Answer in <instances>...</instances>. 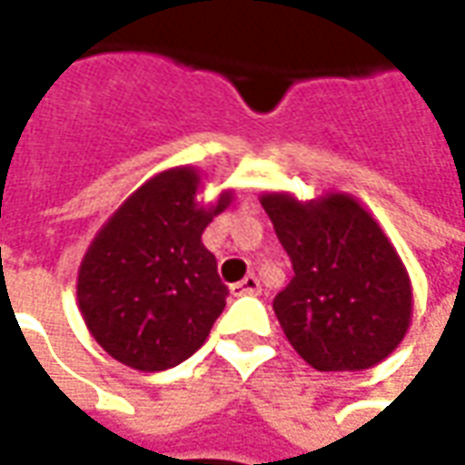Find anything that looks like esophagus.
<instances>
[{
  "mask_svg": "<svg viewBox=\"0 0 465 465\" xmlns=\"http://www.w3.org/2000/svg\"><path fill=\"white\" fill-rule=\"evenodd\" d=\"M259 279L256 276H246V279H242L239 283H232V293L233 296H246V293H259Z\"/></svg>",
  "mask_w": 465,
  "mask_h": 465,
  "instance_id": "1",
  "label": "esophagus"
}]
</instances>
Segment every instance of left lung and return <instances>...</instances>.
Returning a JSON list of instances; mask_svg holds the SVG:
<instances>
[{"mask_svg":"<svg viewBox=\"0 0 465 465\" xmlns=\"http://www.w3.org/2000/svg\"><path fill=\"white\" fill-rule=\"evenodd\" d=\"M293 266L273 312L293 351L316 371H366L409 333L413 286L396 246L346 192L259 196Z\"/></svg>","mask_w":465,"mask_h":465,"instance_id":"1","label":"left lung"}]
</instances>
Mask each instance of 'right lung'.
Here are the masks:
<instances>
[{
	"mask_svg": "<svg viewBox=\"0 0 465 465\" xmlns=\"http://www.w3.org/2000/svg\"><path fill=\"white\" fill-rule=\"evenodd\" d=\"M202 172L172 166L122 202L89 243L76 302L102 349L129 369H172L202 349L229 289L202 243L203 229L233 202L223 189L199 199Z\"/></svg>",
	"mask_w": 465,
	"mask_h": 465,
	"instance_id": "right-lung-1",
	"label": "right lung"
}]
</instances>
